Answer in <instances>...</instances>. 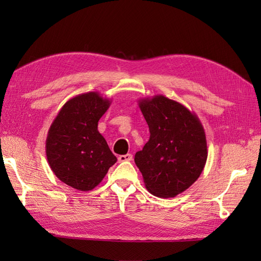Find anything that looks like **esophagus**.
<instances>
[{"label":"esophagus","instance_id":"1","mask_svg":"<svg viewBox=\"0 0 261 261\" xmlns=\"http://www.w3.org/2000/svg\"><path fill=\"white\" fill-rule=\"evenodd\" d=\"M119 163H124V162H131L132 160V154L131 153H126V154H121L118 158Z\"/></svg>","mask_w":261,"mask_h":261}]
</instances>
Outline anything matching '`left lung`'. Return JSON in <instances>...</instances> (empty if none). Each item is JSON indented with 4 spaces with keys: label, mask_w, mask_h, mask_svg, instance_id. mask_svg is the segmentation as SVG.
<instances>
[{
    "label": "left lung",
    "mask_w": 261,
    "mask_h": 261,
    "mask_svg": "<svg viewBox=\"0 0 261 261\" xmlns=\"http://www.w3.org/2000/svg\"><path fill=\"white\" fill-rule=\"evenodd\" d=\"M150 138L135 162L147 190L158 197H175L202 174L207 159L204 127L197 115L164 95L139 99Z\"/></svg>",
    "instance_id": "1"
}]
</instances>
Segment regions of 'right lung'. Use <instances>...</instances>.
<instances>
[{
    "instance_id": "add662e5",
    "label": "right lung",
    "mask_w": 261,
    "mask_h": 261,
    "mask_svg": "<svg viewBox=\"0 0 261 261\" xmlns=\"http://www.w3.org/2000/svg\"><path fill=\"white\" fill-rule=\"evenodd\" d=\"M110 104L97 92L80 94L64 104L49 127L48 164L60 180L75 190L92 191L118 160L97 130Z\"/></svg>"
}]
</instances>
